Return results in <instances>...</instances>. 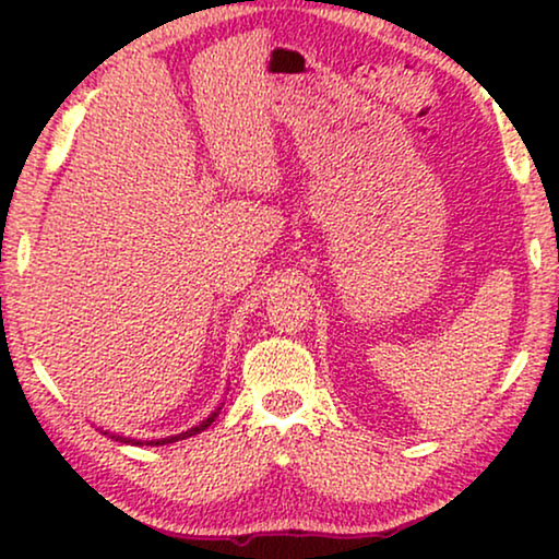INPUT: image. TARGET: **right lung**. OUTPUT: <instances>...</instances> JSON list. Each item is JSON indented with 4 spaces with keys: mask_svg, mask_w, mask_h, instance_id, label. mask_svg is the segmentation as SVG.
I'll list each match as a JSON object with an SVG mask.
<instances>
[{
    "mask_svg": "<svg viewBox=\"0 0 559 559\" xmlns=\"http://www.w3.org/2000/svg\"><path fill=\"white\" fill-rule=\"evenodd\" d=\"M216 415H218V412H213V415L209 417V419H203V423L201 425H198V427H193V430H188V432H180V435H175V438H165V440H150L147 442V445H165V442H175V440H186V438H190V435H198V432H203L205 430V427H209L211 423H213V419H216ZM119 440H124V438H119ZM129 442V440H127ZM140 445H142V442H140Z\"/></svg>",
    "mask_w": 559,
    "mask_h": 559,
    "instance_id": "1",
    "label": "right lung"
}]
</instances>
